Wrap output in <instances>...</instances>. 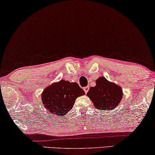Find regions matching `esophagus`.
Returning a JSON list of instances; mask_svg holds the SVG:
<instances>
[{
    "instance_id": "34e87169",
    "label": "esophagus",
    "mask_w": 155,
    "mask_h": 155,
    "mask_svg": "<svg viewBox=\"0 0 155 155\" xmlns=\"http://www.w3.org/2000/svg\"><path fill=\"white\" fill-rule=\"evenodd\" d=\"M84 92H85V93L86 94L87 92H88V91H89V86H85V87H84Z\"/></svg>"
}]
</instances>
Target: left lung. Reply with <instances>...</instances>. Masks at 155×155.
<instances>
[{
	"label": "left lung",
	"instance_id": "8db88e82",
	"mask_svg": "<svg viewBox=\"0 0 155 155\" xmlns=\"http://www.w3.org/2000/svg\"><path fill=\"white\" fill-rule=\"evenodd\" d=\"M87 95L97 109L111 110L120 102L122 91L118 85L101 77L96 80L95 86L90 87Z\"/></svg>",
	"mask_w": 155,
	"mask_h": 155
}]
</instances>
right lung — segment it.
<instances>
[{
  "mask_svg": "<svg viewBox=\"0 0 155 155\" xmlns=\"http://www.w3.org/2000/svg\"><path fill=\"white\" fill-rule=\"evenodd\" d=\"M84 94L77 83L61 80L46 87L41 94V100L48 111L62 116L73 108L76 99Z\"/></svg>",
  "mask_w": 155,
  "mask_h": 155,
  "instance_id": "1",
  "label": "right lung"
}]
</instances>
